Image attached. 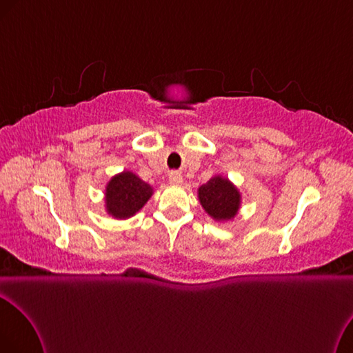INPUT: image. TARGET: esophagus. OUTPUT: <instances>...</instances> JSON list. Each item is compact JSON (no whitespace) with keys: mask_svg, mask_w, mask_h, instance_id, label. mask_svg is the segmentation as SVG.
Here are the masks:
<instances>
[{"mask_svg":"<svg viewBox=\"0 0 353 353\" xmlns=\"http://www.w3.org/2000/svg\"><path fill=\"white\" fill-rule=\"evenodd\" d=\"M170 183L171 185H182L183 183V177L177 171H173V173H170Z\"/></svg>","mask_w":353,"mask_h":353,"instance_id":"obj_1","label":"esophagus"}]
</instances>
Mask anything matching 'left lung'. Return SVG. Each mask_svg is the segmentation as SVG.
Returning a JSON list of instances; mask_svg holds the SVG:
<instances>
[{"instance_id":"1","label":"left lung","mask_w":353,"mask_h":353,"mask_svg":"<svg viewBox=\"0 0 353 353\" xmlns=\"http://www.w3.org/2000/svg\"><path fill=\"white\" fill-rule=\"evenodd\" d=\"M199 203L217 221L232 220L241 207V194L229 179L214 176L198 189Z\"/></svg>"}]
</instances>
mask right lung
Listing matches in <instances>:
<instances>
[{
	"mask_svg": "<svg viewBox=\"0 0 353 353\" xmlns=\"http://www.w3.org/2000/svg\"><path fill=\"white\" fill-rule=\"evenodd\" d=\"M154 189L132 171H123L109 180L105 190V205L109 216L128 219L152 196Z\"/></svg>",
	"mask_w": 353,
	"mask_h": 353,
	"instance_id": "add662e5",
	"label": "right lung"
}]
</instances>
